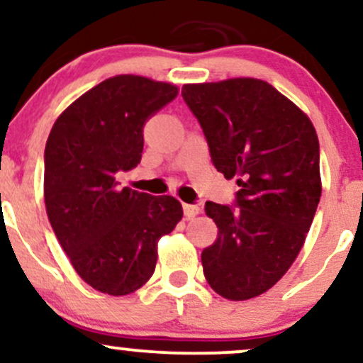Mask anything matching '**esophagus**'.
I'll use <instances>...</instances> for the list:
<instances>
[{"label":"esophagus","instance_id":"1","mask_svg":"<svg viewBox=\"0 0 363 363\" xmlns=\"http://www.w3.org/2000/svg\"><path fill=\"white\" fill-rule=\"evenodd\" d=\"M182 210H184L186 218H194L196 215H199L201 208H199L198 205H187V203H184V205H182Z\"/></svg>","mask_w":363,"mask_h":363}]
</instances>
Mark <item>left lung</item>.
Here are the masks:
<instances>
[{"mask_svg": "<svg viewBox=\"0 0 363 363\" xmlns=\"http://www.w3.org/2000/svg\"><path fill=\"white\" fill-rule=\"evenodd\" d=\"M182 97L215 167L237 177V206L206 201L218 228L203 249L206 281L228 301L269 290L301 252L320 198L319 140L302 109L268 82L187 83Z\"/></svg>", "mask_w": 363, "mask_h": 363, "instance_id": "8db88e82", "label": "left lung"}]
</instances>
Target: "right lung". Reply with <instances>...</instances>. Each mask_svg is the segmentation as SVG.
<instances>
[{
  "label": "right lung",
  "instance_id": "obj_1",
  "mask_svg": "<svg viewBox=\"0 0 363 363\" xmlns=\"http://www.w3.org/2000/svg\"><path fill=\"white\" fill-rule=\"evenodd\" d=\"M172 83L118 74L78 97L56 119L44 153V201L74 272L102 294L128 295L150 280L160 237L182 218L172 196L121 187L140 164L143 126L177 97Z\"/></svg>",
  "mask_w": 363,
  "mask_h": 363
}]
</instances>
